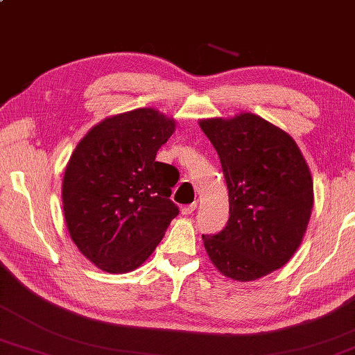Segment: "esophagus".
I'll return each instance as SVG.
<instances>
[{
  "mask_svg": "<svg viewBox=\"0 0 355 355\" xmlns=\"http://www.w3.org/2000/svg\"><path fill=\"white\" fill-rule=\"evenodd\" d=\"M196 208H197V203L194 202V203H191V205H186V206H183L182 208V214H184V216H191L192 212L196 211Z\"/></svg>",
  "mask_w": 355,
  "mask_h": 355,
  "instance_id": "1",
  "label": "esophagus"
}]
</instances>
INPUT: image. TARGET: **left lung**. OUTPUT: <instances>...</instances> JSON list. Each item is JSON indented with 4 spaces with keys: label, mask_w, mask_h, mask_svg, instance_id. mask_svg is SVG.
<instances>
[{
    "label": "left lung",
    "mask_w": 355,
    "mask_h": 355,
    "mask_svg": "<svg viewBox=\"0 0 355 355\" xmlns=\"http://www.w3.org/2000/svg\"><path fill=\"white\" fill-rule=\"evenodd\" d=\"M220 158L230 197L227 227L202 236L223 276L248 282L290 261L306 234L313 182L295 139L253 113L200 119Z\"/></svg>",
    "instance_id": "8db88e82"
}]
</instances>
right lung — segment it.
Returning <instances> with one entry per match:
<instances>
[{"instance_id":"1","label":"right lung","mask_w":355,"mask_h":355,"mask_svg":"<svg viewBox=\"0 0 355 355\" xmlns=\"http://www.w3.org/2000/svg\"><path fill=\"white\" fill-rule=\"evenodd\" d=\"M175 119L155 108L108 116L71 155L62 183L67 228L80 253L107 273L144 263L178 214L169 198L178 182L155 161Z\"/></svg>"}]
</instances>
